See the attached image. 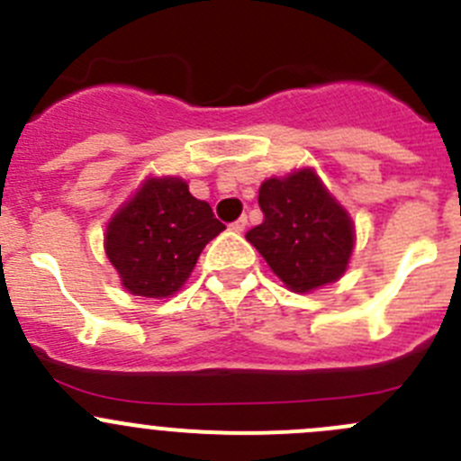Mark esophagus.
<instances>
[{
  "instance_id": "1",
  "label": "esophagus",
  "mask_w": 461,
  "mask_h": 461,
  "mask_svg": "<svg viewBox=\"0 0 461 461\" xmlns=\"http://www.w3.org/2000/svg\"><path fill=\"white\" fill-rule=\"evenodd\" d=\"M245 225H248V218H239V221H234V222H231V225H230V230L231 231H236V234H240V231H243L245 230Z\"/></svg>"
}]
</instances>
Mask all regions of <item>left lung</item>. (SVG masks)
Masks as SVG:
<instances>
[{
  "label": "left lung",
  "instance_id": "obj_1",
  "mask_svg": "<svg viewBox=\"0 0 461 461\" xmlns=\"http://www.w3.org/2000/svg\"><path fill=\"white\" fill-rule=\"evenodd\" d=\"M258 207L263 222L245 239L293 293H311L347 272L354 221L312 168L267 177L258 189Z\"/></svg>",
  "mask_w": 461,
  "mask_h": 461
}]
</instances>
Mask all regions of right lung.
Here are the masks:
<instances>
[{"label":"right lung","mask_w":461,"mask_h":461,"mask_svg":"<svg viewBox=\"0 0 461 461\" xmlns=\"http://www.w3.org/2000/svg\"><path fill=\"white\" fill-rule=\"evenodd\" d=\"M225 230L182 177H146L105 230L107 261L131 294L164 299L185 285L200 252Z\"/></svg>","instance_id":"obj_1"}]
</instances>
